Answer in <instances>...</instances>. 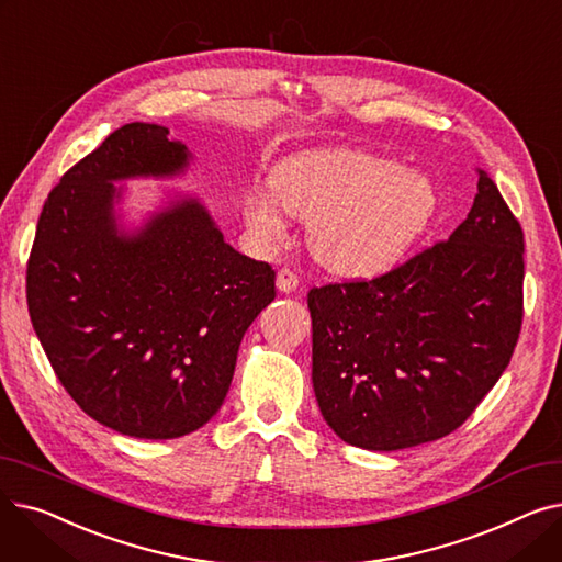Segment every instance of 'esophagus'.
I'll return each mask as SVG.
<instances>
[{
  "label": "esophagus",
  "instance_id": "34e87169",
  "mask_svg": "<svg viewBox=\"0 0 562 562\" xmlns=\"http://www.w3.org/2000/svg\"><path fill=\"white\" fill-rule=\"evenodd\" d=\"M276 286H278V291H282V293L296 291V289H299V276L293 273V271H289V269H280V271H278V278H276Z\"/></svg>",
  "mask_w": 562,
  "mask_h": 562
}]
</instances>
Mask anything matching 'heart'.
<instances>
[{
	"instance_id": "obj_1",
	"label": "heart",
	"mask_w": 562,
	"mask_h": 562,
	"mask_svg": "<svg viewBox=\"0 0 562 562\" xmlns=\"http://www.w3.org/2000/svg\"><path fill=\"white\" fill-rule=\"evenodd\" d=\"M437 210L432 177L352 147L312 150L282 161L273 189L244 195L248 227L263 246L286 239V212L310 221V248L337 276L390 269L415 244Z\"/></svg>"
}]
</instances>
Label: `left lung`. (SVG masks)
<instances>
[{
  "instance_id": "1",
  "label": "left lung",
  "mask_w": 562,
  "mask_h": 562,
  "mask_svg": "<svg viewBox=\"0 0 562 562\" xmlns=\"http://www.w3.org/2000/svg\"><path fill=\"white\" fill-rule=\"evenodd\" d=\"M524 232L485 170L449 241L367 280L312 289V382L350 447L453 432L506 371L524 314Z\"/></svg>"
}]
</instances>
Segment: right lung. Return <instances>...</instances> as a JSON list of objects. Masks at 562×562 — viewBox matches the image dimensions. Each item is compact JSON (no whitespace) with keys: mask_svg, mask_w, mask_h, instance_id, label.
<instances>
[{"mask_svg":"<svg viewBox=\"0 0 562 562\" xmlns=\"http://www.w3.org/2000/svg\"><path fill=\"white\" fill-rule=\"evenodd\" d=\"M193 155L168 127L130 123L45 200L26 263V305L75 403L138 439H175L221 409L236 352L276 299L266 261L236 252L195 195H168L127 229L115 182L170 180Z\"/></svg>","mask_w":562,"mask_h":562,"instance_id":"right-lung-1","label":"right lung"}]
</instances>
